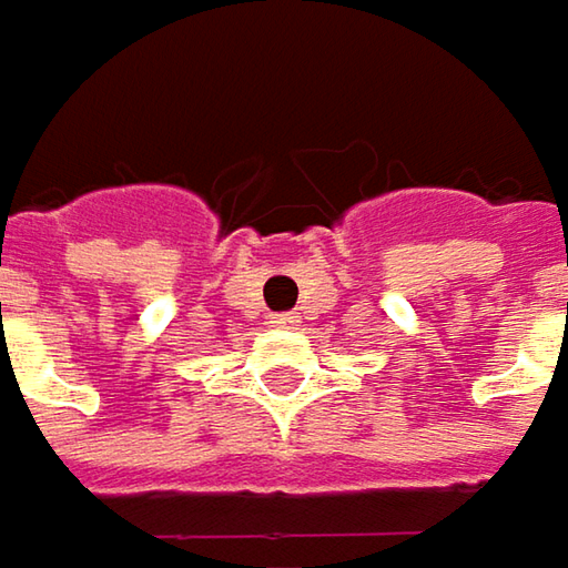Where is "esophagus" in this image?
Listing matches in <instances>:
<instances>
[{
	"mask_svg": "<svg viewBox=\"0 0 568 568\" xmlns=\"http://www.w3.org/2000/svg\"><path fill=\"white\" fill-rule=\"evenodd\" d=\"M271 323H274L277 329H297L301 316H297V313H274V316H271Z\"/></svg>",
	"mask_w": 568,
	"mask_h": 568,
	"instance_id": "esophagus-1",
	"label": "esophagus"
}]
</instances>
